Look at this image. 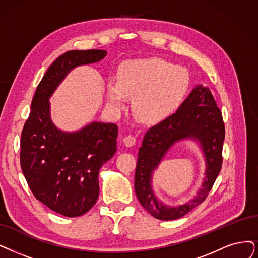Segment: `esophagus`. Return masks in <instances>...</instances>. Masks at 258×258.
<instances>
[{"label": "esophagus", "instance_id": "1", "mask_svg": "<svg viewBox=\"0 0 258 258\" xmlns=\"http://www.w3.org/2000/svg\"><path fill=\"white\" fill-rule=\"evenodd\" d=\"M122 142H123V144H125L126 147H132L136 144L137 140L133 136H126L122 139Z\"/></svg>", "mask_w": 258, "mask_h": 258}]
</instances>
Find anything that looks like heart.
Wrapping results in <instances>:
<instances>
[{"label":"heart","mask_w":258,"mask_h":258,"mask_svg":"<svg viewBox=\"0 0 258 258\" xmlns=\"http://www.w3.org/2000/svg\"><path fill=\"white\" fill-rule=\"evenodd\" d=\"M188 88L186 69L161 58L128 60L120 66L118 79L108 82V104L121 109L133 97V111L141 120L159 122L181 105Z\"/></svg>","instance_id":"heart-1"}]
</instances>
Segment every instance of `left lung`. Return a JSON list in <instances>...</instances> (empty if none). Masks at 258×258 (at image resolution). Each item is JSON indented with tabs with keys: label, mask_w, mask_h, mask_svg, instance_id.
I'll return each instance as SVG.
<instances>
[{
	"label": "left lung",
	"mask_w": 258,
	"mask_h": 258,
	"mask_svg": "<svg viewBox=\"0 0 258 258\" xmlns=\"http://www.w3.org/2000/svg\"><path fill=\"white\" fill-rule=\"evenodd\" d=\"M224 136L222 114L209 88L201 85L194 88L176 113L151 127L144 137L139 149L135 177V189L142 207L154 218L174 220L201 204L220 172ZM186 138L200 143L206 159L207 168L203 187L188 203L178 207H168L154 195L152 174L174 144Z\"/></svg>",
	"instance_id": "obj_1"
}]
</instances>
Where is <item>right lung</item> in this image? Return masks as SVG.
Instances as JSON below:
<instances>
[{
	"instance_id": "add662e5",
	"label": "right lung",
	"mask_w": 258,
	"mask_h": 258,
	"mask_svg": "<svg viewBox=\"0 0 258 258\" xmlns=\"http://www.w3.org/2000/svg\"><path fill=\"white\" fill-rule=\"evenodd\" d=\"M106 50H69L50 64L37 87L21 135L20 163L37 200L67 217L86 214L99 195L100 167L116 152L115 123L92 121L75 132L58 129L49 97L70 72L98 62Z\"/></svg>"
}]
</instances>
